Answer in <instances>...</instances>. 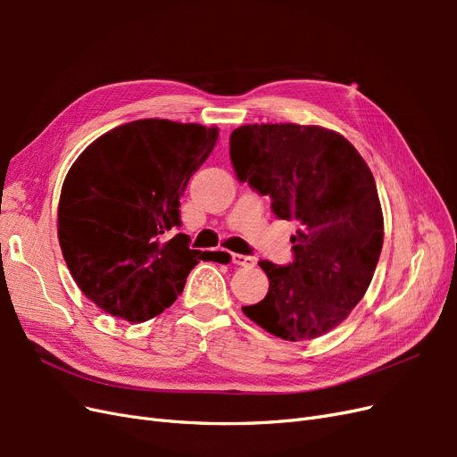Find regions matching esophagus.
Masks as SVG:
<instances>
[{"label":"esophagus","mask_w":457,"mask_h":457,"mask_svg":"<svg viewBox=\"0 0 457 457\" xmlns=\"http://www.w3.org/2000/svg\"><path fill=\"white\" fill-rule=\"evenodd\" d=\"M232 262L238 267H253L255 259L250 255H242V253H232Z\"/></svg>","instance_id":"esophagus-1"}]
</instances>
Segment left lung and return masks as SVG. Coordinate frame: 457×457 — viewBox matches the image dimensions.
<instances>
[{
	"label": "left lung",
	"mask_w": 457,
	"mask_h": 457,
	"mask_svg": "<svg viewBox=\"0 0 457 457\" xmlns=\"http://www.w3.org/2000/svg\"><path fill=\"white\" fill-rule=\"evenodd\" d=\"M238 181L299 223L294 261H259L269 294L244 314L286 341L339 326L366 294L383 245V213L368 163L343 135L297 123H253L230 135Z\"/></svg>",
	"instance_id": "1"
}]
</instances>
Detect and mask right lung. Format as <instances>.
Listing matches in <instances>:
<instances>
[{
	"label": "right lung",
	"mask_w": 457,
	"mask_h": 457,
	"mask_svg": "<svg viewBox=\"0 0 457 457\" xmlns=\"http://www.w3.org/2000/svg\"><path fill=\"white\" fill-rule=\"evenodd\" d=\"M217 128L137 120L93 141L68 171L59 242L72 278L96 307L145 322L173 305L200 252L190 250L179 200L212 154Z\"/></svg>",
	"instance_id": "right-lung-1"
}]
</instances>
